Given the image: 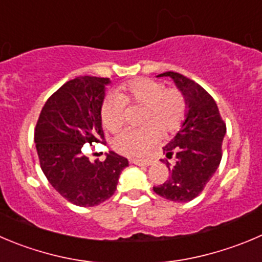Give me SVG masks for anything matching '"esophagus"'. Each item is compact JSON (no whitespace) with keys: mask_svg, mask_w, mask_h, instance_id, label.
Wrapping results in <instances>:
<instances>
[{"mask_svg":"<svg viewBox=\"0 0 262 262\" xmlns=\"http://www.w3.org/2000/svg\"><path fill=\"white\" fill-rule=\"evenodd\" d=\"M134 164H136V166H150L151 163H153V161L151 159H133Z\"/></svg>","mask_w":262,"mask_h":262,"instance_id":"1","label":"esophagus"}]
</instances>
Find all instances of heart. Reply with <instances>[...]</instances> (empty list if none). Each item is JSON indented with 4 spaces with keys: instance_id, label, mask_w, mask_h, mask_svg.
Instances as JSON below:
<instances>
[{
    "instance_id": "b5f03b06",
    "label": "heart",
    "mask_w": 262,
    "mask_h": 262,
    "mask_svg": "<svg viewBox=\"0 0 262 262\" xmlns=\"http://www.w3.org/2000/svg\"><path fill=\"white\" fill-rule=\"evenodd\" d=\"M126 106H143L140 128H128L112 143L114 151L129 158L146 156L157 144L159 134L168 136L180 128L186 114V100L178 89H166L162 82L138 78L121 84L114 95L105 96L100 105L104 128L117 133L122 128Z\"/></svg>"
}]
</instances>
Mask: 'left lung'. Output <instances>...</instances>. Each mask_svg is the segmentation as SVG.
Masks as SVG:
<instances>
[{
	"mask_svg": "<svg viewBox=\"0 0 262 262\" xmlns=\"http://www.w3.org/2000/svg\"><path fill=\"white\" fill-rule=\"evenodd\" d=\"M158 77H171L188 105L185 121L175 138L163 146L170 178L153 190L173 202H189L198 196L217 170L223 157L226 124L212 96L193 79L175 72Z\"/></svg>",
	"mask_w": 262,
	"mask_h": 262,
	"instance_id": "left-lung-1",
	"label": "left lung"
}]
</instances>
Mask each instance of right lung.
Returning <instances> with one entry per match:
<instances>
[{
	"mask_svg": "<svg viewBox=\"0 0 262 262\" xmlns=\"http://www.w3.org/2000/svg\"><path fill=\"white\" fill-rule=\"evenodd\" d=\"M109 78L77 77L64 83L45 103L34 143L39 164L60 195L79 207H91L111 198L128 161L114 151L105 161L91 162L82 146L103 143L100 105Z\"/></svg>",
	"mask_w": 262,
	"mask_h": 262,
	"instance_id": "obj_1",
	"label": "right lung"
}]
</instances>
